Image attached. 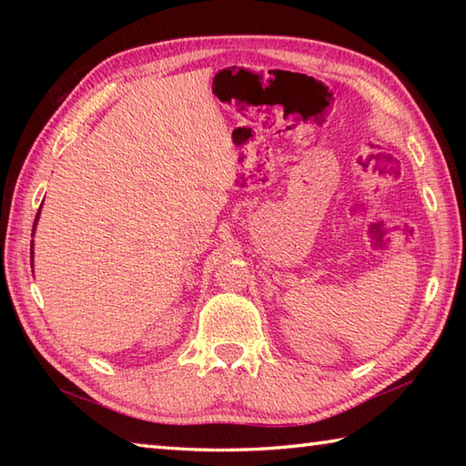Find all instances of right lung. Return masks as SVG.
Masks as SVG:
<instances>
[{
    "instance_id": "1",
    "label": "right lung",
    "mask_w": 466,
    "mask_h": 466,
    "mask_svg": "<svg viewBox=\"0 0 466 466\" xmlns=\"http://www.w3.org/2000/svg\"><path fill=\"white\" fill-rule=\"evenodd\" d=\"M39 208H42V206H39ZM37 218H39V212L35 216V222H37ZM35 222H34V230H35ZM32 248H34V242H32ZM32 260H34V250H32Z\"/></svg>"
}]
</instances>
